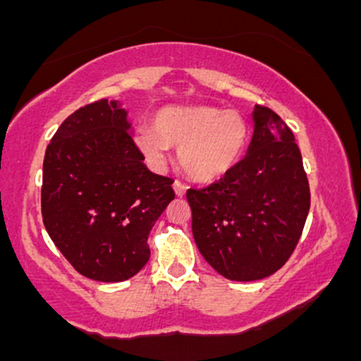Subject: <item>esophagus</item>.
<instances>
[{
    "label": "esophagus",
    "mask_w": 361,
    "mask_h": 361,
    "mask_svg": "<svg viewBox=\"0 0 361 361\" xmlns=\"http://www.w3.org/2000/svg\"><path fill=\"white\" fill-rule=\"evenodd\" d=\"M173 190H175L176 197H183L186 193V186L183 183H180V181H175V183H173Z\"/></svg>",
    "instance_id": "34e87169"
}]
</instances>
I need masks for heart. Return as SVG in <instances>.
<instances>
[{
    "label": "heart",
    "instance_id": "obj_1",
    "mask_svg": "<svg viewBox=\"0 0 361 361\" xmlns=\"http://www.w3.org/2000/svg\"><path fill=\"white\" fill-rule=\"evenodd\" d=\"M152 128H140L135 146L149 166L161 169L169 147H178V161L195 181L212 183L239 163L250 139V126L241 114L214 105H169L152 117Z\"/></svg>",
    "mask_w": 361,
    "mask_h": 361
}]
</instances>
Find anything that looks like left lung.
I'll list each match as a JSON object with an SVG mask.
<instances>
[{
	"instance_id": "obj_1",
	"label": "left lung",
	"mask_w": 361,
	"mask_h": 361,
	"mask_svg": "<svg viewBox=\"0 0 361 361\" xmlns=\"http://www.w3.org/2000/svg\"><path fill=\"white\" fill-rule=\"evenodd\" d=\"M252 126L244 159L217 183L186 192L198 251L234 281L280 270L299 243L310 207L302 154L287 123L256 105Z\"/></svg>"
}]
</instances>
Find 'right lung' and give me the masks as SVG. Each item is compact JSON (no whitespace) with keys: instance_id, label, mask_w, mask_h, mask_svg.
Segmentation results:
<instances>
[{"instance_id":"1","label":"right lung","mask_w":361,"mask_h":361,"mask_svg":"<svg viewBox=\"0 0 361 361\" xmlns=\"http://www.w3.org/2000/svg\"><path fill=\"white\" fill-rule=\"evenodd\" d=\"M127 115L117 100L82 106L61 123L44 157L45 229L74 270L97 281L142 270L147 235L175 198L171 178L142 163Z\"/></svg>"}]
</instances>
